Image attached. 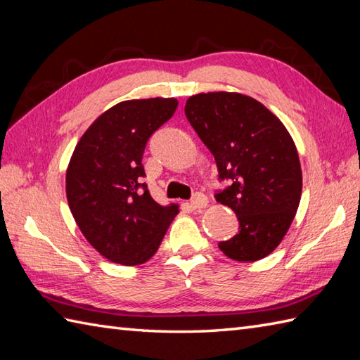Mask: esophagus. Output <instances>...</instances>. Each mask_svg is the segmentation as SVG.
Masks as SVG:
<instances>
[{
    "label": "esophagus",
    "mask_w": 360,
    "mask_h": 360,
    "mask_svg": "<svg viewBox=\"0 0 360 360\" xmlns=\"http://www.w3.org/2000/svg\"><path fill=\"white\" fill-rule=\"evenodd\" d=\"M189 205L193 210H203V207L207 206V197L202 193H197V194H194L193 198H191Z\"/></svg>",
    "instance_id": "esophagus-1"
}]
</instances>
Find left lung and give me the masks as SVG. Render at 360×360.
Masks as SVG:
<instances>
[{"instance_id": "8db88e82", "label": "left lung", "mask_w": 360, "mask_h": 360, "mask_svg": "<svg viewBox=\"0 0 360 360\" xmlns=\"http://www.w3.org/2000/svg\"><path fill=\"white\" fill-rule=\"evenodd\" d=\"M185 114L214 155L219 180H229L215 200L236 212L238 233L220 242V251L237 262L266 257L300 203L302 169L290 132L262 103L237 92L193 95Z\"/></svg>"}]
</instances>
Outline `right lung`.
Segmentation results:
<instances>
[{
  "label": "right lung",
  "mask_w": 360,
  "mask_h": 360,
  "mask_svg": "<svg viewBox=\"0 0 360 360\" xmlns=\"http://www.w3.org/2000/svg\"><path fill=\"white\" fill-rule=\"evenodd\" d=\"M179 101H122L101 114L75 146L66 172L70 212L86 240L103 257L141 265L157 252L177 205L150 197L141 158L146 143L169 120Z\"/></svg>",
  "instance_id": "obj_1"
}]
</instances>
